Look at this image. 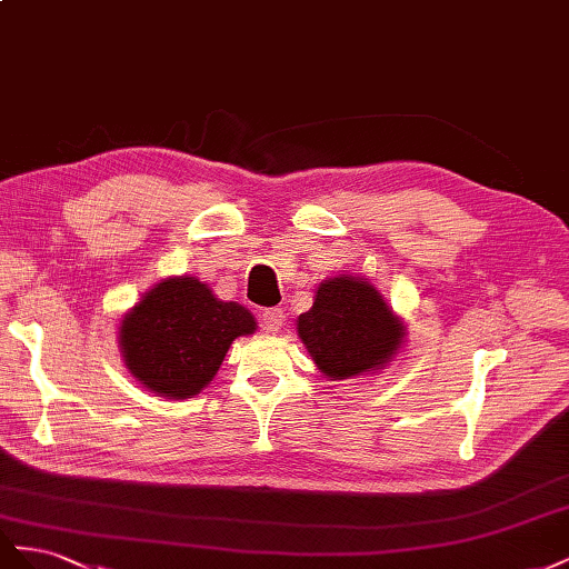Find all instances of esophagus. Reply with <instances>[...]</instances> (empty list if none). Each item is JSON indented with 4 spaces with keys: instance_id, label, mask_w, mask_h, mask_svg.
<instances>
[{
    "instance_id": "34e87169",
    "label": "esophagus",
    "mask_w": 569,
    "mask_h": 569,
    "mask_svg": "<svg viewBox=\"0 0 569 569\" xmlns=\"http://www.w3.org/2000/svg\"><path fill=\"white\" fill-rule=\"evenodd\" d=\"M283 321H286V315H283L281 307H271V310L262 312V329L267 333L279 331L283 327Z\"/></svg>"
}]
</instances>
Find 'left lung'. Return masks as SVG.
Instances as JSON below:
<instances>
[{
	"label": "left lung",
	"instance_id": "obj_1",
	"mask_svg": "<svg viewBox=\"0 0 569 569\" xmlns=\"http://www.w3.org/2000/svg\"><path fill=\"white\" fill-rule=\"evenodd\" d=\"M298 336L323 379L346 381L391 365L408 327L369 279L338 273L317 286L312 307L298 317Z\"/></svg>",
	"mask_w": 569,
	"mask_h": 569
}]
</instances>
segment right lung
I'll return each instance as SVG.
<instances>
[{"label": "right lung", "instance_id": "1", "mask_svg": "<svg viewBox=\"0 0 569 569\" xmlns=\"http://www.w3.org/2000/svg\"><path fill=\"white\" fill-rule=\"evenodd\" d=\"M254 331L248 307L219 300L194 276H167L121 317L119 348L142 388L186 400L217 377L233 340Z\"/></svg>", "mask_w": 569, "mask_h": 569}]
</instances>
